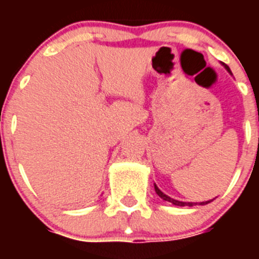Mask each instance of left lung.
<instances>
[{"mask_svg":"<svg viewBox=\"0 0 259 259\" xmlns=\"http://www.w3.org/2000/svg\"><path fill=\"white\" fill-rule=\"evenodd\" d=\"M223 66H224V67H226V70H227L228 72H230V74H231L230 67H228L227 65H224V63H223ZM154 189H155V193H157L158 196H159V197L162 198V200L168 201V202H171V203H172V205H176V206H194V205H197V202H183V201L174 200V198L168 197L167 194H164L163 192L159 191V188H158V187H157V185H155V184H154ZM209 202H211V200H210V201H203V202H200V205H206V203H209Z\"/></svg>","mask_w":259,"mask_h":259,"instance_id":"1","label":"left lung"}]
</instances>
